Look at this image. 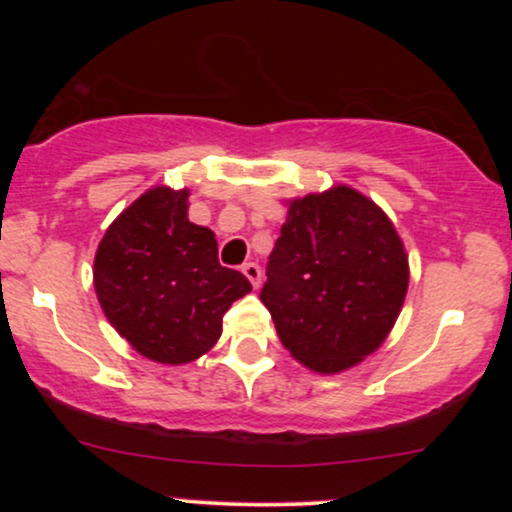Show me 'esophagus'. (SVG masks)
Instances as JSON below:
<instances>
[{
  "label": "esophagus",
  "instance_id": "esophagus-1",
  "mask_svg": "<svg viewBox=\"0 0 512 512\" xmlns=\"http://www.w3.org/2000/svg\"><path fill=\"white\" fill-rule=\"evenodd\" d=\"M243 274L248 276L250 284L255 286V289H260V284H262V269H260V264H257V262H245V264H243Z\"/></svg>",
  "mask_w": 512,
  "mask_h": 512
}]
</instances>
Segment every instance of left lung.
Instances as JSON below:
<instances>
[{
    "label": "left lung",
    "mask_w": 512,
    "mask_h": 512,
    "mask_svg": "<svg viewBox=\"0 0 512 512\" xmlns=\"http://www.w3.org/2000/svg\"><path fill=\"white\" fill-rule=\"evenodd\" d=\"M407 286L392 221L373 199L337 185L289 202L260 301L296 361L342 373L385 342Z\"/></svg>",
    "instance_id": "obj_1"
}]
</instances>
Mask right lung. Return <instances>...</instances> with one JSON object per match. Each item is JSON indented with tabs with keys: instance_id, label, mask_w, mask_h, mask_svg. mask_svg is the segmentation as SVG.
Returning <instances> with one entry per match:
<instances>
[{
	"instance_id": "right-lung-1",
	"label": "right lung",
	"mask_w": 512,
	"mask_h": 512,
	"mask_svg": "<svg viewBox=\"0 0 512 512\" xmlns=\"http://www.w3.org/2000/svg\"><path fill=\"white\" fill-rule=\"evenodd\" d=\"M190 190L151 187L110 223L96 250L93 286L110 325L134 351L180 366L221 337L223 313L252 291L221 267L209 228L187 219Z\"/></svg>"
}]
</instances>
